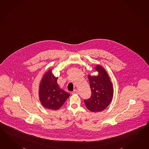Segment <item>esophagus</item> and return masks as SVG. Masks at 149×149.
I'll return each mask as SVG.
<instances>
[{"label": "esophagus", "mask_w": 149, "mask_h": 149, "mask_svg": "<svg viewBox=\"0 0 149 149\" xmlns=\"http://www.w3.org/2000/svg\"><path fill=\"white\" fill-rule=\"evenodd\" d=\"M72 94H78L79 93V91L77 90H74L73 92L72 93Z\"/></svg>", "instance_id": "34e87169"}]
</instances>
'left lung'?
<instances>
[{
    "label": "left lung",
    "instance_id": "1",
    "mask_svg": "<svg viewBox=\"0 0 149 149\" xmlns=\"http://www.w3.org/2000/svg\"><path fill=\"white\" fill-rule=\"evenodd\" d=\"M95 70L98 74L96 76L88 75L91 96L84 100L86 108L91 112H99L106 109L113 97V87L109 75L103 67L96 65Z\"/></svg>",
    "mask_w": 149,
    "mask_h": 149
}]
</instances>
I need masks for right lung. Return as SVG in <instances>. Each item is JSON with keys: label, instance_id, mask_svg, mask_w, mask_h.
I'll return each mask as SVG.
<instances>
[{"label": "right lung", "instance_id": "obj_1", "mask_svg": "<svg viewBox=\"0 0 149 149\" xmlns=\"http://www.w3.org/2000/svg\"><path fill=\"white\" fill-rule=\"evenodd\" d=\"M58 77L49 70L43 75L39 86V99L45 108L58 110L70 97V93L60 88L57 83Z\"/></svg>", "mask_w": 149, "mask_h": 149}]
</instances>
